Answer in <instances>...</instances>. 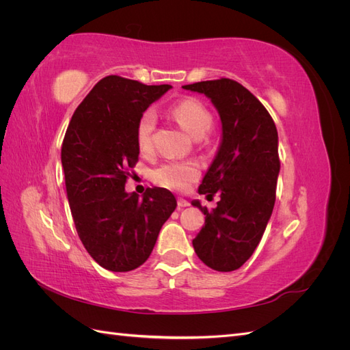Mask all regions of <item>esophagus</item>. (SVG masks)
<instances>
[{"label":"esophagus","mask_w":350,"mask_h":350,"mask_svg":"<svg viewBox=\"0 0 350 350\" xmlns=\"http://www.w3.org/2000/svg\"><path fill=\"white\" fill-rule=\"evenodd\" d=\"M189 203L185 200V198H178V207L179 208H184V207H188Z\"/></svg>","instance_id":"34e87169"}]
</instances>
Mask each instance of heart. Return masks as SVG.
I'll return each mask as SVG.
<instances>
[{
	"label": "heart",
	"mask_w": 350,
	"mask_h": 350,
	"mask_svg": "<svg viewBox=\"0 0 350 350\" xmlns=\"http://www.w3.org/2000/svg\"><path fill=\"white\" fill-rule=\"evenodd\" d=\"M174 118L179 125L193 137V139H203L211 129V113L203 103L197 99H185L176 103L172 108ZM156 126V115L153 111H146L135 126V139L142 152H147L152 147V137ZM198 171L191 163H166L156 169L153 174L154 183L171 188L183 189L197 178Z\"/></svg>",
	"instance_id": "b5f03b06"
}]
</instances>
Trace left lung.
Wrapping results in <instances>:
<instances>
[{
  "instance_id": "1",
  "label": "left lung",
  "mask_w": 350,
  "mask_h": 350,
  "mask_svg": "<svg viewBox=\"0 0 350 350\" xmlns=\"http://www.w3.org/2000/svg\"><path fill=\"white\" fill-rule=\"evenodd\" d=\"M204 94L220 120V144L198 187V194L220 196L217 207L193 206L206 224L193 239L206 266L234 271L256 251L270 220L280 172L279 137L270 113L245 88L230 79L187 84Z\"/></svg>"
}]
</instances>
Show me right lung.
<instances>
[{
    "instance_id": "right-lung-1",
    "label": "right lung",
    "mask_w": 350,
    "mask_h": 350,
    "mask_svg": "<svg viewBox=\"0 0 350 350\" xmlns=\"http://www.w3.org/2000/svg\"><path fill=\"white\" fill-rule=\"evenodd\" d=\"M172 89L108 76L74 112L61 149L74 225L90 257L109 271H131L149 258L159 232L176 208L166 188L140 197L125 191L139 161L135 126L144 111Z\"/></svg>"
}]
</instances>
